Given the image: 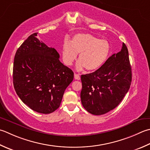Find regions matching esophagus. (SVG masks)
<instances>
[{"label": "esophagus", "mask_w": 150, "mask_h": 150, "mask_svg": "<svg viewBox=\"0 0 150 150\" xmlns=\"http://www.w3.org/2000/svg\"><path fill=\"white\" fill-rule=\"evenodd\" d=\"M74 77H75V79H76V80H80V75H79V74H77V73H75L74 74Z\"/></svg>", "instance_id": "34e87169"}]
</instances>
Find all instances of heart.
I'll list each match as a JSON object with an SVG mask.
<instances>
[{
	"mask_svg": "<svg viewBox=\"0 0 150 150\" xmlns=\"http://www.w3.org/2000/svg\"><path fill=\"white\" fill-rule=\"evenodd\" d=\"M111 52L110 43L106 40H99L90 34H77L71 42L66 40L62 48L64 64L71 66L77 54L79 62L77 69L92 71L99 69L107 61Z\"/></svg>",
	"mask_w": 150,
	"mask_h": 150,
	"instance_id": "1",
	"label": "heart"
}]
</instances>
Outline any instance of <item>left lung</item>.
Listing matches in <instances>:
<instances>
[{"label": "left lung", "instance_id": "obj_1", "mask_svg": "<svg viewBox=\"0 0 150 150\" xmlns=\"http://www.w3.org/2000/svg\"><path fill=\"white\" fill-rule=\"evenodd\" d=\"M81 103L88 112L102 115L120 103L129 90L131 66L127 46L123 43L121 51L113 54L96 71L82 75Z\"/></svg>", "mask_w": 150, "mask_h": 150}]
</instances>
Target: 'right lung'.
Here are the masks:
<instances>
[{
  "label": "right lung",
  "instance_id": "obj_1",
  "mask_svg": "<svg viewBox=\"0 0 150 150\" xmlns=\"http://www.w3.org/2000/svg\"><path fill=\"white\" fill-rule=\"evenodd\" d=\"M34 33L17 50L13 83L19 98L32 110L50 114L60 107L74 73L59 60L57 50L41 42Z\"/></svg>",
  "mask_w": 150,
  "mask_h": 150
}]
</instances>
